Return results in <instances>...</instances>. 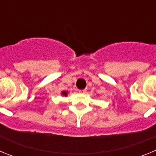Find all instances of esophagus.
<instances>
[{"label": "esophagus", "mask_w": 156, "mask_h": 156, "mask_svg": "<svg viewBox=\"0 0 156 156\" xmlns=\"http://www.w3.org/2000/svg\"><path fill=\"white\" fill-rule=\"evenodd\" d=\"M86 91H87L86 89H83V90H79V93H80V94L86 93Z\"/></svg>", "instance_id": "1"}]
</instances>
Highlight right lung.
<instances>
[{"instance_id":"add662e5","label":"right lung","mask_w":156,"mask_h":156,"mask_svg":"<svg viewBox=\"0 0 156 156\" xmlns=\"http://www.w3.org/2000/svg\"><path fill=\"white\" fill-rule=\"evenodd\" d=\"M62 94L64 95V96H66V95H67V92H66V91H62Z\"/></svg>"}]
</instances>
